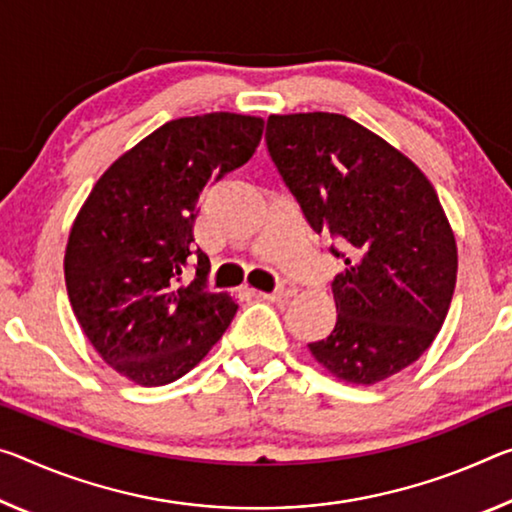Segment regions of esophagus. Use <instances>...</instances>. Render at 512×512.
Returning <instances> with one entry per match:
<instances>
[{"label": "esophagus", "instance_id": "obj_1", "mask_svg": "<svg viewBox=\"0 0 512 512\" xmlns=\"http://www.w3.org/2000/svg\"><path fill=\"white\" fill-rule=\"evenodd\" d=\"M257 294L262 296V298H269V300H280V298H289L291 296V289L285 287V285H280L278 289H273L271 294H264V291H257Z\"/></svg>", "mask_w": 512, "mask_h": 512}]
</instances>
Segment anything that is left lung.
<instances>
[{"instance_id": "8db88e82", "label": "left lung", "mask_w": 512, "mask_h": 512, "mask_svg": "<svg viewBox=\"0 0 512 512\" xmlns=\"http://www.w3.org/2000/svg\"><path fill=\"white\" fill-rule=\"evenodd\" d=\"M266 148L314 232L344 257L337 323L307 344L346 383L373 385L433 344L456 289L458 250L426 175L355 120L291 113L266 120Z\"/></svg>"}]
</instances>
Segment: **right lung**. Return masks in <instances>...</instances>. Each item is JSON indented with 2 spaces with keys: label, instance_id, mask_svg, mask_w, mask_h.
I'll use <instances>...</instances> for the list:
<instances>
[{
  "label": "right lung",
  "instance_id": "right-lung-1",
  "mask_svg": "<svg viewBox=\"0 0 512 512\" xmlns=\"http://www.w3.org/2000/svg\"><path fill=\"white\" fill-rule=\"evenodd\" d=\"M262 129V118L225 111L170 120L113 161L77 214L63 262L72 312L102 360L134 383L182 378L237 314L209 289L193 223L205 186L246 164ZM189 261L197 275L186 283Z\"/></svg>",
  "mask_w": 512,
  "mask_h": 512
}]
</instances>
